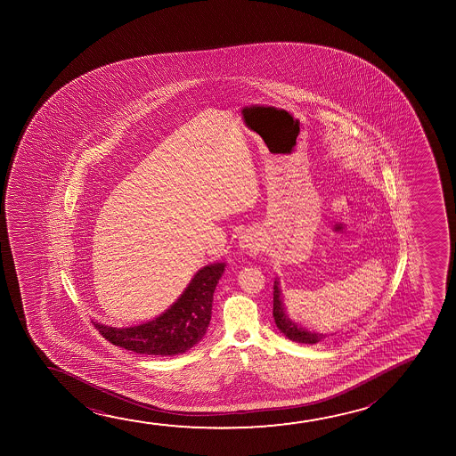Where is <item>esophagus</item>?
<instances>
[{"label":"esophagus","instance_id":"esophagus-1","mask_svg":"<svg viewBox=\"0 0 456 456\" xmlns=\"http://www.w3.org/2000/svg\"><path fill=\"white\" fill-rule=\"evenodd\" d=\"M238 246L243 250H250V252H258L263 249L262 235L256 231H244L240 238H238Z\"/></svg>","mask_w":456,"mask_h":456}]
</instances>
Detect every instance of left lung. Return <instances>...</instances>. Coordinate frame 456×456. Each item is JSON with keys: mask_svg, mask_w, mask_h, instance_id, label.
<instances>
[{"mask_svg": "<svg viewBox=\"0 0 456 456\" xmlns=\"http://www.w3.org/2000/svg\"><path fill=\"white\" fill-rule=\"evenodd\" d=\"M279 279L274 281V305H273V316H274L277 329L294 343L299 344H316L322 341L327 335L324 333H316V331L306 330L305 327L297 324L296 321L288 316L287 308L283 305L281 299V287H279Z\"/></svg>", "mask_w": 456, "mask_h": 456, "instance_id": "8db88e82", "label": "left lung"}]
</instances>
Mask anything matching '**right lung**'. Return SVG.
<instances>
[{
    "instance_id": "add662e5",
    "label": "right lung",
    "mask_w": 456,
    "mask_h": 456,
    "mask_svg": "<svg viewBox=\"0 0 456 456\" xmlns=\"http://www.w3.org/2000/svg\"><path fill=\"white\" fill-rule=\"evenodd\" d=\"M225 263L200 268L168 310L143 324L110 327L94 321L96 330L126 350L142 355L173 356L200 343L212 319L215 288L224 274Z\"/></svg>"
}]
</instances>
